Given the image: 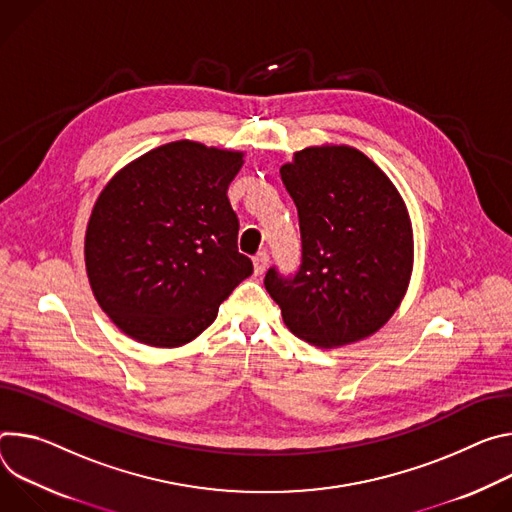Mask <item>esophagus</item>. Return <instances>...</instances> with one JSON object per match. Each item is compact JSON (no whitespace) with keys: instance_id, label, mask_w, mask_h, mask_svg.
I'll use <instances>...</instances> for the list:
<instances>
[{"instance_id":"obj_1","label":"esophagus","mask_w":512,"mask_h":512,"mask_svg":"<svg viewBox=\"0 0 512 512\" xmlns=\"http://www.w3.org/2000/svg\"><path fill=\"white\" fill-rule=\"evenodd\" d=\"M254 272L256 274H262L264 270H266V266H268V254L266 252H260V254H256L254 256Z\"/></svg>"}]
</instances>
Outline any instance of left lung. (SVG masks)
Wrapping results in <instances>:
<instances>
[{"label": "left lung", "mask_w": 512, "mask_h": 512, "mask_svg": "<svg viewBox=\"0 0 512 512\" xmlns=\"http://www.w3.org/2000/svg\"><path fill=\"white\" fill-rule=\"evenodd\" d=\"M299 211L301 268L266 272L285 325L307 344L339 348L376 333L413 274V225L384 170L346 144L307 146L280 166Z\"/></svg>", "instance_id": "1"}]
</instances>
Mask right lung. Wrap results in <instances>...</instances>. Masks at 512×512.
Instances as JSON below:
<instances>
[{"label":"right lung","mask_w":512,"mask_h":512,"mask_svg":"<svg viewBox=\"0 0 512 512\" xmlns=\"http://www.w3.org/2000/svg\"><path fill=\"white\" fill-rule=\"evenodd\" d=\"M242 164L240 150L177 140L128 162L99 193L85 232L87 278L136 342H193L252 274L227 199Z\"/></svg>","instance_id":"1"}]
</instances>
